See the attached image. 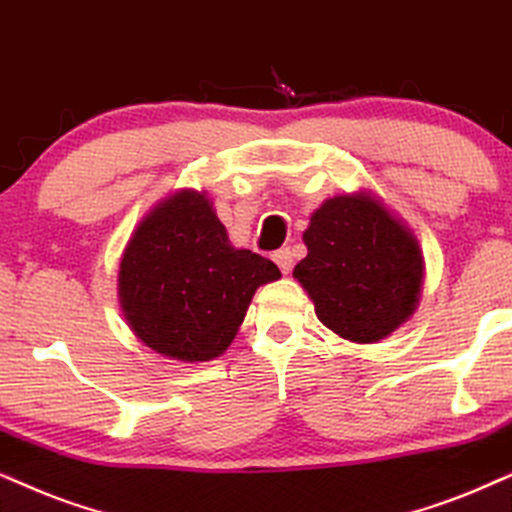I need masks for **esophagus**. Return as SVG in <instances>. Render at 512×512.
Returning <instances> with one entry per match:
<instances>
[{
  "instance_id": "34e87169",
  "label": "esophagus",
  "mask_w": 512,
  "mask_h": 512,
  "mask_svg": "<svg viewBox=\"0 0 512 512\" xmlns=\"http://www.w3.org/2000/svg\"><path fill=\"white\" fill-rule=\"evenodd\" d=\"M274 262L278 264V269H281L283 274H290V269H293V252H290V248L278 250L274 255Z\"/></svg>"
}]
</instances>
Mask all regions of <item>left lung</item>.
<instances>
[{
  "label": "left lung",
  "instance_id": "8db88e82",
  "mask_svg": "<svg viewBox=\"0 0 512 512\" xmlns=\"http://www.w3.org/2000/svg\"><path fill=\"white\" fill-rule=\"evenodd\" d=\"M307 257L293 269L323 326L352 342H378L418 304L423 255L416 238L366 193L335 196L304 231Z\"/></svg>",
  "mask_w": 512,
  "mask_h": 512
}]
</instances>
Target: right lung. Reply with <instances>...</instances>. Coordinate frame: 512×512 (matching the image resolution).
<instances>
[{"instance_id": "add662e5", "label": "right lung", "mask_w": 512, "mask_h": 512, "mask_svg": "<svg viewBox=\"0 0 512 512\" xmlns=\"http://www.w3.org/2000/svg\"><path fill=\"white\" fill-rule=\"evenodd\" d=\"M281 271L229 243L203 193L179 191L137 226L120 262V302L141 342L163 357H219L262 283Z\"/></svg>"}]
</instances>
